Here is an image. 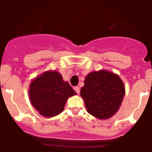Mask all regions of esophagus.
Instances as JSON below:
<instances>
[{"instance_id": "obj_1", "label": "esophagus", "mask_w": 152, "mask_h": 152, "mask_svg": "<svg viewBox=\"0 0 152 152\" xmlns=\"http://www.w3.org/2000/svg\"><path fill=\"white\" fill-rule=\"evenodd\" d=\"M75 92L77 93V94H80V88H79V87H75Z\"/></svg>"}]
</instances>
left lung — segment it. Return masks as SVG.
I'll list each match as a JSON object with an SVG mask.
<instances>
[{"instance_id": "8db88e82", "label": "left lung", "mask_w": 152, "mask_h": 152, "mask_svg": "<svg viewBox=\"0 0 152 152\" xmlns=\"http://www.w3.org/2000/svg\"><path fill=\"white\" fill-rule=\"evenodd\" d=\"M80 89L88 113L100 119H109L119 110L125 95V87L116 74L100 70L86 77Z\"/></svg>"}]
</instances>
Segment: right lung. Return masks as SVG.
I'll return each instance as SVG.
<instances>
[{
    "label": "right lung",
    "instance_id": "right-lung-1",
    "mask_svg": "<svg viewBox=\"0 0 152 152\" xmlns=\"http://www.w3.org/2000/svg\"><path fill=\"white\" fill-rule=\"evenodd\" d=\"M76 94L57 72H46L31 82L29 95L32 105L39 113L52 117L61 113L68 98Z\"/></svg>",
    "mask_w": 152,
    "mask_h": 152
}]
</instances>
